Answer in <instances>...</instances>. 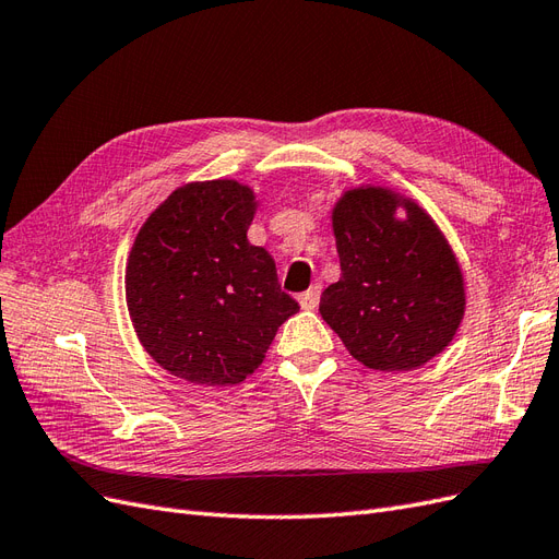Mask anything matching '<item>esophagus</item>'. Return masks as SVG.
<instances>
[{"mask_svg":"<svg viewBox=\"0 0 559 559\" xmlns=\"http://www.w3.org/2000/svg\"><path fill=\"white\" fill-rule=\"evenodd\" d=\"M319 286H310V289L306 292V294H300L298 296V302H300V308L302 310H314L317 306H319Z\"/></svg>","mask_w":559,"mask_h":559,"instance_id":"obj_1","label":"esophagus"}]
</instances>
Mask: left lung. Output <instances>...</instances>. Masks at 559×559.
Listing matches in <instances>:
<instances>
[{
  "label": "left lung",
  "instance_id": "obj_1",
  "mask_svg": "<svg viewBox=\"0 0 559 559\" xmlns=\"http://www.w3.org/2000/svg\"><path fill=\"white\" fill-rule=\"evenodd\" d=\"M331 224L341 280L321 294L319 312L352 357L384 373L438 357L462 324L466 286L427 210L386 186L364 183L337 198Z\"/></svg>",
  "mask_w": 559,
  "mask_h": 559
}]
</instances>
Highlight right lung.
<instances>
[{
  "label": "right lung",
  "mask_w": 559,
  "mask_h": 559,
  "mask_svg": "<svg viewBox=\"0 0 559 559\" xmlns=\"http://www.w3.org/2000/svg\"><path fill=\"white\" fill-rule=\"evenodd\" d=\"M257 193L238 179L189 181L148 214L126 265V302L142 347L202 386L257 370L298 302L275 261L247 240Z\"/></svg>",
  "instance_id": "1"
}]
</instances>
